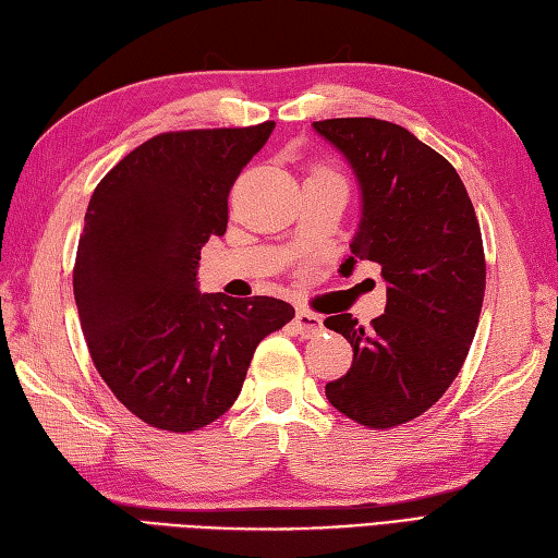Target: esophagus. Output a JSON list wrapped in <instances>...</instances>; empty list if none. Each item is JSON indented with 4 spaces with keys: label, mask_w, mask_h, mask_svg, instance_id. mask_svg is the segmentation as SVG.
Listing matches in <instances>:
<instances>
[{
    "label": "esophagus",
    "mask_w": 558,
    "mask_h": 558,
    "mask_svg": "<svg viewBox=\"0 0 558 558\" xmlns=\"http://www.w3.org/2000/svg\"><path fill=\"white\" fill-rule=\"evenodd\" d=\"M295 329H299L301 337H315V333L322 331V317L311 313V311H299L293 317Z\"/></svg>",
    "instance_id": "obj_1"
}]
</instances>
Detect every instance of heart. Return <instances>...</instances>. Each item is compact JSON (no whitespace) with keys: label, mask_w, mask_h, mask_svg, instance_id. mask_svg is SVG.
<instances>
[{"label":"heart","mask_w":558,"mask_h":558,"mask_svg":"<svg viewBox=\"0 0 558 558\" xmlns=\"http://www.w3.org/2000/svg\"><path fill=\"white\" fill-rule=\"evenodd\" d=\"M319 174H331V171H319Z\"/></svg>","instance_id":"1"}]
</instances>
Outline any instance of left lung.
Masks as SVG:
<instances>
[{"instance_id": "8db88e82", "label": "left lung", "mask_w": 558, "mask_h": 558, "mask_svg": "<svg viewBox=\"0 0 558 558\" xmlns=\"http://www.w3.org/2000/svg\"><path fill=\"white\" fill-rule=\"evenodd\" d=\"M313 129L351 165L361 221L341 275L357 259L381 267L387 307L373 327L351 313L325 327L353 345V365L329 381V403L365 427L423 415L461 373L485 299V251L456 169L399 123L327 119Z\"/></svg>"}]
</instances>
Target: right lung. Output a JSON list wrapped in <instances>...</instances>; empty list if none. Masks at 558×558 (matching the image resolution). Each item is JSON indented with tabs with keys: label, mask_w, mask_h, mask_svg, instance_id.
<instances>
[{
	"label": "right lung",
	"mask_w": 558,
	"mask_h": 558,
	"mask_svg": "<svg viewBox=\"0 0 558 558\" xmlns=\"http://www.w3.org/2000/svg\"><path fill=\"white\" fill-rule=\"evenodd\" d=\"M275 121L155 135L97 183L73 267L97 373L143 423L193 432L239 399L257 343L295 311L201 293V251L225 236L229 191Z\"/></svg>",
	"instance_id": "obj_1"
}]
</instances>
